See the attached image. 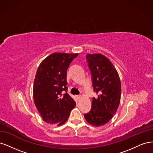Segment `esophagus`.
<instances>
[{
    "instance_id": "obj_1",
    "label": "esophagus",
    "mask_w": 153,
    "mask_h": 153,
    "mask_svg": "<svg viewBox=\"0 0 153 153\" xmlns=\"http://www.w3.org/2000/svg\"><path fill=\"white\" fill-rule=\"evenodd\" d=\"M81 97H82L81 95H76V98L78 100H79V99L81 98Z\"/></svg>"
}]
</instances>
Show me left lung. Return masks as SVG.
<instances>
[{
    "label": "left lung",
    "mask_w": 153,
    "mask_h": 153,
    "mask_svg": "<svg viewBox=\"0 0 153 153\" xmlns=\"http://www.w3.org/2000/svg\"><path fill=\"white\" fill-rule=\"evenodd\" d=\"M94 91L89 112L84 114L86 121L94 126L107 123L116 113L121 101V85L118 73L110 60L101 53L87 54Z\"/></svg>",
    "instance_id": "obj_1"
}]
</instances>
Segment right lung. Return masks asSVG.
I'll return each instance as SVG.
<instances>
[{
  "label": "right lung",
  "instance_id": "add662e5",
  "mask_svg": "<svg viewBox=\"0 0 153 153\" xmlns=\"http://www.w3.org/2000/svg\"><path fill=\"white\" fill-rule=\"evenodd\" d=\"M78 53H53L41 62L33 86L34 103L43 121L60 126L65 123L75 101L69 96L67 70Z\"/></svg>",
  "mask_w": 153,
  "mask_h": 153
}]
</instances>
